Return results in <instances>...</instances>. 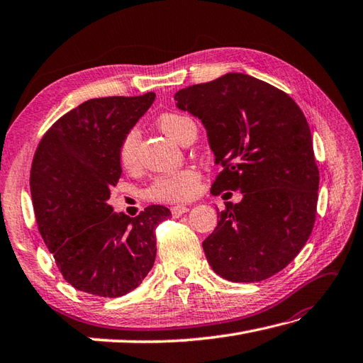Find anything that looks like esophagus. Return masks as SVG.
<instances>
[{"instance_id":"obj_1","label":"esophagus","mask_w":363,"mask_h":363,"mask_svg":"<svg viewBox=\"0 0 363 363\" xmlns=\"http://www.w3.org/2000/svg\"><path fill=\"white\" fill-rule=\"evenodd\" d=\"M188 211H189V208L186 205H174V206H171V213H172L174 218H179V216H182V214L188 213Z\"/></svg>"}]
</instances>
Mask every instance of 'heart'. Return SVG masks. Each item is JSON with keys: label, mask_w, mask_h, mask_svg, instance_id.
I'll return each instance as SVG.
<instances>
[{"label": "heart", "mask_w": 363, "mask_h": 363, "mask_svg": "<svg viewBox=\"0 0 363 363\" xmlns=\"http://www.w3.org/2000/svg\"><path fill=\"white\" fill-rule=\"evenodd\" d=\"M157 123L160 130L172 138L177 143H183L192 133H197L196 122L189 116L177 111L162 113ZM139 139L140 133L136 127L125 133L119 144V160L123 167L133 169L138 166L139 161ZM202 175L196 167H183L179 171L161 174L155 177L152 183L144 189V196L149 201L157 202H188L194 199L201 191Z\"/></svg>", "instance_id": "b5f03b06"}]
</instances>
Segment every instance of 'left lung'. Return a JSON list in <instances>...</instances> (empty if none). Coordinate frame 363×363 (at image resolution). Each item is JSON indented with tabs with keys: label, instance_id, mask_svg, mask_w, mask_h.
Segmentation results:
<instances>
[{
	"label": "left lung",
	"instance_id": "obj_1",
	"mask_svg": "<svg viewBox=\"0 0 363 363\" xmlns=\"http://www.w3.org/2000/svg\"><path fill=\"white\" fill-rule=\"evenodd\" d=\"M175 100L202 121L223 166L211 194L242 192L218 213L202 242L206 260L230 282L274 276L306 246L316 218L320 171L304 113L284 91L244 73L188 86Z\"/></svg>",
	"mask_w": 363,
	"mask_h": 363
}]
</instances>
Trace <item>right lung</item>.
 Here are the masks:
<instances>
[{"label": "right lung", "mask_w": 363, "mask_h": 363, "mask_svg": "<svg viewBox=\"0 0 363 363\" xmlns=\"http://www.w3.org/2000/svg\"><path fill=\"white\" fill-rule=\"evenodd\" d=\"M153 100V92L87 100L37 145L29 177L37 228L62 277L79 291L119 298L155 263V228L171 211L152 205L130 218L108 205L122 175L121 140Z\"/></svg>", "instance_id": "right-lung-1"}]
</instances>
